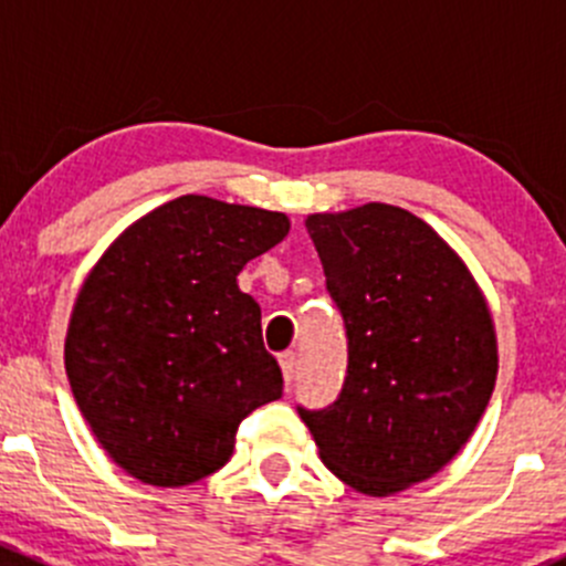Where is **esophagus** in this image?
Masks as SVG:
<instances>
[{
    "mask_svg": "<svg viewBox=\"0 0 566 566\" xmlns=\"http://www.w3.org/2000/svg\"><path fill=\"white\" fill-rule=\"evenodd\" d=\"M279 364H282V375H284V384H293V378H295V367H298V358H295V353H282V356H279Z\"/></svg>",
    "mask_w": 566,
    "mask_h": 566,
    "instance_id": "34e87169",
    "label": "esophagus"
}]
</instances>
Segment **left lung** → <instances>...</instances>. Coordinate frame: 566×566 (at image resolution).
Wrapping results in <instances>:
<instances>
[{"instance_id": "left-lung-1", "label": "left lung", "mask_w": 566, "mask_h": 566, "mask_svg": "<svg viewBox=\"0 0 566 566\" xmlns=\"http://www.w3.org/2000/svg\"><path fill=\"white\" fill-rule=\"evenodd\" d=\"M306 230L345 317L347 378L334 405L298 413L328 471L384 499L473 436L499 375L493 317L458 251L408 210L367 202Z\"/></svg>"}]
</instances>
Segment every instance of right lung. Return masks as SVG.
<instances>
[{"instance_id": "1", "label": "right lung", "mask_w": 566, "mask_h": 566, "mask_svg": "<svg viewBox=\"0 0 566 566\" xmlns=\"http://www.w3.org/2000/svg\"><path fill=\"white\" fill-rule=\"evenodd\" d=\"M287 232L276 210L186 193L134 221L87 273L65 373L125 473L156 488L199 482L230 460L251 410L282 397L238 273Z\"/></svg>"}]
</instances>
